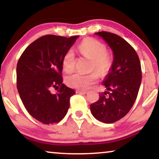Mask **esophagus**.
I'll return each instance as SVG.
<instances>
[{
    "label": "esophagus",
    "mask_w": 159,
    "mask_h": 159,
    "mask_svg": "<svg viewBox=\"0 0 159 159\" xmlns=\"http://www.w3.org/2000/svg\"><path fill=\"white\" fill-rule=\"evenodd\" d=\"M88 92L87 91H84V90H80V89H77L76 90V93H81V94H86Z\"/></svg>",
    "instance_id": "esophagus-1"
}]
</instances>
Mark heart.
Returning a JSON list of instances; mask_svg holds the SVG:
<instances>
[{
    "mask_svg": "<svg viewBox=\"0 0 159 159\" xmlns=\"http://www.w3.org/2000/svg\"><path fill=\"white\" fill-rule=\"evenodd\" d=\"M78 49L84 56L92 59V70L96 69L102 75L106 74L111 68L112 59L107 54V48L104 44L92 39L84 40L78 46ZM63 70L70 73L75 67V54L70 49L62 59ZM99 74L93 71L88 74L75 73L67 76L66 84L73 88L81 90L89 89L98 80Z\"/></svg>",
    "mask_w": 159,
    "mask_h": 159,
    "instance_id": "b5f03b06",
    "label": "heart"
}]
</instances>
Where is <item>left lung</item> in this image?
<instances>
[{
	"label": "left lung",
	"instance_id": "obj_1",
	"mask_svg": "<svg viewBox=\"0 0 159 159\" xmlns=\"http://www.w3.org/2000/svg\"><path fill=\"white\" fill-rule=\"evenodd\" d=\"M94 34L111 48L113 60L102 82L107 91L90 105V110L96 119L111 124L125 116L136 100L142 81L140 62L134 48L124 39L105 31Z\"/></svg>",
	"mask_w": 159,
	"mask_h": 159
}]
</instances>
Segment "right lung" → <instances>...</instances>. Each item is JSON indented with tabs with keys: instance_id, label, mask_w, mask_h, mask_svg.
<instances>
[{
	"instance_id": "add662e5",
	"label": "right lung",
	"mask_w": 159,
	"mask_h": 159,
	"mask_svg": "<svg viewBox=\"0 0 159 159\" xmlns=\"http://www.w3.org/2000/svg\"><path fill=\"white\" fill-rule=\"evenodd\" d=\"M79 36L44 35L26 48L16 65V86L27 112L45 124L63 119L75 94L62 84V59ZM60 88L52 94V87Z\"/></svg>"
}]
</instances>
